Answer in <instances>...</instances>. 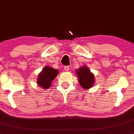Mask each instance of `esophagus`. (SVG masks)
<instances>
[{"instance_id": "1", "label": "esophagus", "mask_w": 134, "mask_h": 134, "mask_svg": "<svg viewBox=\"0 0 134 134\" xmlns=\"http://www.w3.org/2000/svg\"><path fill=\"white\" fill-rule=\"evenodd\" d=\"M69 69H70L69 66H65V67H64V70H65V71H68Z\"/></svg>"}]
</instances>
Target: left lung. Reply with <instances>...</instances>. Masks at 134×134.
<instances>
[{"label": "left lung", "instance_id": "obj_1", "mask_svg": "<svg viewBox=\"0 0 134 134\" xmlns=\"http://www.w3.org/2000/svg\"><path fill=\"white\" fill-rule=\"evenodd\" d=\"M76 74L80 85L84 90H89L93 87L95 82L94 75L86 66H82L76 70Z\"/></svg>", "mask_w": 134, "mask_h": 134}]
</instances>
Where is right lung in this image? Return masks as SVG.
I'll return each instance as SVG.
<instances>
[{
  "mask_svg": "<svg viewBox=\"0 0 134 134\" xmlns=\"http://www.w3.org/2000/svg\"><path fill=\"white\" fill-rule=\"evenodd\" d=\"M58 70L49 66H45L40 72L37 78V84L44 90H47L52 85V82L58 74Z\"/></svg>",
  "mask_w": 134,
  "mask_h": 134,
  "instance_id": "add662e5",
  "label": "right lung"
}]
</instances>
